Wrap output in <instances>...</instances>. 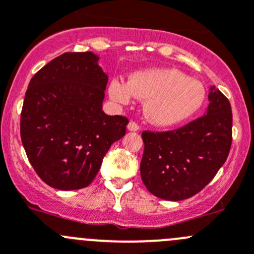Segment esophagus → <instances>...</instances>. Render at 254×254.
<instances>
[{
    "label": "esophagus",
    "instance_id": "obj_1",
    "mask_svg": "<svg viewBox=\"0 0 254 254\" xmlns=\"http://www.w3.org/2000/svg\"><path fill=\"white\" fill-rule=\"evenodd\" d=\"M127 129L131 132H137V131H139V126L137 125L136 122H133V121H131V122L127 125Z\"/></svg>",
    "mask_w": 254,
    "mask_h": 254
}]
</instances>
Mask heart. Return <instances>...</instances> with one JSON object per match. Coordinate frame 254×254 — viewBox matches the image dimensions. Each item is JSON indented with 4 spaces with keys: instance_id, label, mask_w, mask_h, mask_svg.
Here are the masks:
<instances>
[{
    "instance_id": "1",
    "label": "heart",
    "mask_w": 254,
    "mask_h": 254,
    "mask_svg": "<svg viewBox=\"0 0 254 254\" xmlns=\"http://www.w3.org/2000/svg\"><path fill=\"white\" fill-rule=\"evenodd\" d=\"M110 98L120 106L142 98L143 115L149 123L170 127L188 120L201 110L206 88L176 68H149L129 74L128 82L115 78L108 86Z\"/></svg>"
}]
</instances>
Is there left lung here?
<instances>
[{"label": "left lung", "instance_id": "obj_1", "mask_svg": "<svg viewBox=\"0 0 254 254\" xmlns=\"http://www.w3.org/2000/svg\"><path fill=\"white\" fill-rule=\"evenodd\" d=\"M207 113L178 129L142 133L141 177L166 201H182L203 190L228 157L232 110L226 96L209 87Z\"/></svg>", "mask_w": 254, "mask_h": 254}]
</instances>
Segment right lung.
Instances as JSON below:
<instances>
[{"mask_svg":"<svg viewBox=\"0 0 254 254\" xmlns=\"http://www.w3.org/2000/svg\"><path fill=\"white\" fill-rule=\"evenodd\" d=\"M93 52H67L31 78L21 113V139L41 180L61 190L95 180L128 120L102 111L108 76Z\"/></svg>","mask_w":254,"mask_h":254,"instance_id":"add662e5","label":"right lung"}]
</instances>
